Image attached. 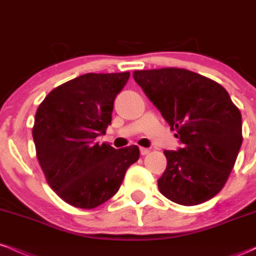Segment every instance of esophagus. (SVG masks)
<instances>
[{
	"label": "esophagus",
	"mask_w": 256,
	"mask_h": 256,
	"mask_svg": "<svg viewBox=\"0 0 256 256\" xmlns=\"http://www.w3.org/2000/svg\"><path fill=\"white\" fill-rule=\"evenodd\" d=\"M140 155H146L149 152V149H146V148H140Z\"/></svg>",
	"instance_id": "obj_1"
}]
</instances>
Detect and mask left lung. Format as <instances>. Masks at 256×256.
Segmentation results:
<instances>
[{
	"mask_svg": "<svg viewBox=\"0 0 256 256\" xmlns=\"http://www.w3.org/2000/svg\"><path fill=\"white\" fill-rule=\"evenodd\" d=\"M134 78L183 144L165 150L158 179L165 198L178 204L208 201L224 188L242 146V116L222 85L184 68L134 71Z\"/></svg>",
	"mask_w": 256,
	"mask_h": 256,
	"instance_id": "left-lung-1",
	"label": "left lung"
}]
</instances>
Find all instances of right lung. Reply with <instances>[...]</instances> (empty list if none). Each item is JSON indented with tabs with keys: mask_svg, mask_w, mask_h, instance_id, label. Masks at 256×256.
Returning a JSON list of instances; mask_svg holds the SVG:
<instances>
[{
	"mask_svg": "<svg viewBox=\"0 0 256 256\" xmlns=\"http://www.w3.org/2000/svg\"><path fill=\"white\" fill-rule=\"evenodd\" d=\"M130 73H86L52 89L34 116L32 136L46 182L64 202L91 210L119 190L140 158L137 146L95 142L112 122L114 100Z\"/></svg>",
	"mask_w": 256,
	"mask_h": 256,
	"instance_id": "obj_1",
	"label": "right lung"
}]
</instances>
